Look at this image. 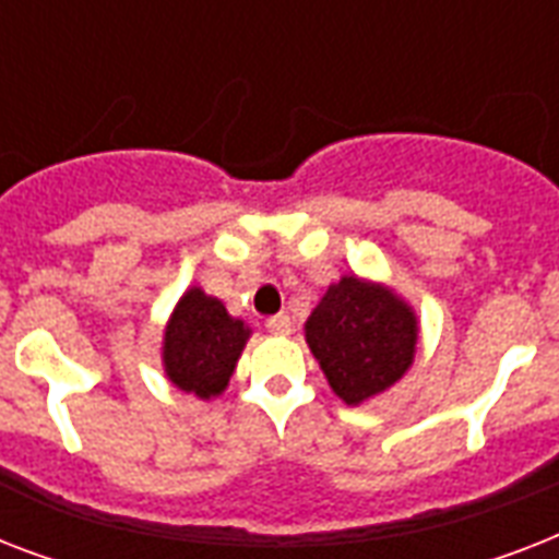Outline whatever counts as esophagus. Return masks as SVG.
<instances>
[{
    "label": "esophagus",
    "instance_id": "34e87169",
    "mask_svg": "<svg viewBox=\"0 0 559 559\" xmlns=\"http://www.w3.org/2000/svg\"><path fill=\"white\" fill-rule=\"evenodd\" d=\"M266 331L275 333V336H289V333H293V322H289V316L278 313L272 316V319H266Z\"/></svg>",
    "mask_w": 559,
    "mask_h": 559
}]
</instances>
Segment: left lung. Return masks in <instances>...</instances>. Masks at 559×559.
<instances>
[{
	"label": "left lung",
	"instance_id": "obj_1",
	"mask_svg": "<svg viewBox=\"0 0 559 559\" xmlns=\"http://www.w3.org/2000/svg\"><path fill=\"white\" fill-rule=\"evenodd\" d=\"M415 307L380 281L342 275L305 322V340L328 385L348 406L389 391L417 354Z\"/></svg>",
	"mask_w": 559,
	"mask_h": 559
}]
</instances>
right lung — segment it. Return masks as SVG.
I'll return each instance as SVG.
<instances>
[{"label":"right lung","mask_w":559,"mask_h":559,"mask_svg":"<svg viewBox=\"0 0 559 559\" xmlns=\"http://www.w3.org/2000/svg\"><path fill=\"white\" fill-rule=\"evenodd\" d=\"M252 328L228 313L219 298L188 287L162 336V366L179 391L214 400L226 391Z\"/></svg>","instance_id":"right-lung-1"}]
</instances>
